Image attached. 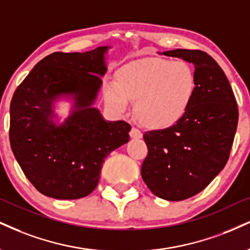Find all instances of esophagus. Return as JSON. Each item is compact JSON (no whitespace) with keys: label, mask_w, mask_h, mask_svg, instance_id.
<instances>
[{"label":"esophagus","mask_w":250,"mask_h":250,"mask_svg":"<svg viewBox=\"0 0 250 250\" xmlns=\"http://www.w3.org/2000/svg\"><path fill=\"white\" fill-rule=\"evenodd\" d=\"M142 136H143V134H142V131L140 130V129H137L136 127L131 128L130 137H133V138H141Z\"/></svg>","instance_id":"1"}]
</instances>
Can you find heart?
<instances>
[{
	"label": "heart",
	"mask_w": 250,
	"mask_h": 250,
	"mask_svg": "<svg viewBox=\"0 0 250 250\" xmlns=\"http://www.w3.org/2000/svg\"><path fill=\"white\" fill-rule=\"evenodd\" d=\"M197 78L185 62L149 59L120 68L117 83L104 89L108 104L117 112H125L129 99L135 102V114L144 125L167 128L178 122L193 101Z\"/></svg>",
	"instance_id": "obj_1"
}]
</instances>
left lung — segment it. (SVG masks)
<instances>
[{
    "label": "left lung",
    "mask_w": 250,
    "mask_h": 250,
    "mask_svg": "<svg viewBox=\"0 0 250 250\" xmlns=\"http://www.w3.org/2000/svg\"><path fill=\"white\" fill-rule=\"evenodd\" d=\"M163 55L194 65L197 91L190 108L176 125L144 133L148 155L141 174L155 195L179 201L203 191L225 167L239 109L226 74L211 56L183 49Z\"/></svg>",
    "instance_id": "8db88e82"
}]
</instances>
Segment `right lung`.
<instances>
[{
    "label": "right lung",
    "instance_id": "obj_1",
    "mask_svg": "<svg viewBox=\"0 0 250 250\" xmlns=\"http://www.w3.org/2000/svg\"><path fill=\"white\" fill-rule=\"evenodd\" d=\"M107 50L51 53L36 64L11 99V150L26 178L47 197L88 195L98 185L104 158L129 141V123L104 121L92 107L107 71ZM62 95L75 99L74 112L57 126L53 102Z\"/></svg>",
    "mask_w": 250,
    "mask_h": 250
}]
</instances>
